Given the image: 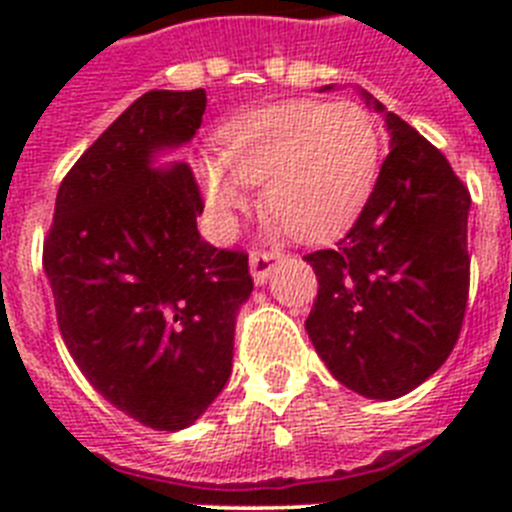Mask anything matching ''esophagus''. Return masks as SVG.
Listing matches in <instances>:
<instances>
[{
	"instance_id": "obj_1",
	"label": "esophagus",
	"mask_w": 512,
	"mask_h": 512,
	"mask_svg": "<svg viewBox=\"0 0 512 512\" xmlns=\"http://www.w3.org/2000/svg\"><path fill=\"white\" fill-rule=\"evenodd\" d=\"M279 256L277 251H253L248 256V266H251V277L256 284H264L266 279L271 277V271L277 269L279 264Z\"/></svg>"
}]
</instances>
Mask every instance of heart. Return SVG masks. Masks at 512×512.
Wrapping results in <instances>:
<instances>
[{"instance_id":"heart-1","label":"heart","mask_w":512,"mask_h":512,"mask_svg":"<svg viewBox=\"0 0 512 512\" xmlns=\"http://www.w3.org/2000/svg\"><path fill=\"white\" fill-rule=\"evenodd\" d=\"M377 122L356 102H282L243 112L217 133V158H194L215 228L225 233L246 187L297 241H320L351 225L379 176Z\"/></svg>"}]
</instances>
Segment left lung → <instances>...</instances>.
<instances>
[{"mask_svg": "<svg viewBox=\"0 0 512 512\" xmlns=\"http://www.w3.org/2000/svg\"><path fill=\"white\" fill-rule=\"evenodd\" d=\"M361 97L384 117L390 153L346 238L305 256L320 284L305 330L343 387L397 400L431 377L459 338L472 197L436 146L369 92Z\"/></svg>", "mask_w": 512, "mask_h": 512, "instance_id": "left-lung-1", "label": "left lung"}]
</instances>
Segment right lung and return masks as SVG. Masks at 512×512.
I'll return each instance as SVG.
<instances>
[{
  "label": "right lung",
  "mask_w": 512,
  "mask_h": 512,
  "mask_svg": "<svg viewBox=\"0 0 512 512\" xmlns=\"http://www.w3.org/2000/svg\"><path fill=\"white\" fill-rule=\"evenodd\" d=\"M205 89L135 99L66 174L45 238L58 328L94 390L156 431L189 428L233 369L248 256L202 241L184 161Z\"/></svg>",
  "instance_id": "obj_1"
}]
</instances>
